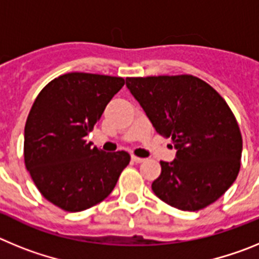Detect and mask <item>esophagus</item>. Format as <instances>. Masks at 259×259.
<instances>
[{"instance_id":"34e87169","label":"esophagus","mask_w":259,"mask_h":259,"mask_svg":"<svg viewBox=\"0 0 259 259\" xmlns=\"http://www.w3.org/2000/svg\"><path fill=\"white\" fill-rule=\"evenodd\" d=\"M132 161L136 162V163H141V162L145 161V158H140V157H136V155H132Z\"/></svg>"}]
</instances>
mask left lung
Segmentation results:
<instances>
[{"mask_svg": "<svg viewBox=\"0 0 259 259\" xmlns=\"http://www.w3.org/2000/svg\"><path fill=\"white\" fill-rule=\"evenodd\" d=\"M155 131L176 148L161 161L152 189L184 211L205 209L226 193L240 171L242 137L232 110L211 85L193 75L127 77Z\"/></svg>", "mask_w": 259, "mask_h": 259, "instance_id": "8db88e82", "label": "left lung"}]
</instances>
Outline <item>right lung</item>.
<instances>
[{"label": "right lung", "instance_id": "obj_1", "mask_svg": "<svg viewBox=\"0 0 259 259\" xmlns=\"http://www.w3.org/2000/svg\"><path fill=\"white\" fill-rule=\"evenodd\" d=\"M124 79L70 72L42 88L24 127V163L40 193L65 211H83L111 193L130 163L124 150L104 153L85 136Z\"/></svg>", "mask_w": 259, "mask_h": 259}]
</instances>
